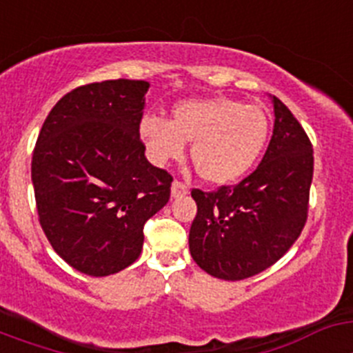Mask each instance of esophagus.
Segmentation results:
<instances>
[{
    "instance_id": "obj_1",
    "label": "esophagus",
    "mask_w": 353,
    "mask_h": 353,
    "mask_svg": "<svg viewBox=\"0 0 353 353\" xmlns=\"http://www.w3.org/2000/svg\"><path fill=\"white\" fill-rule=\"evenodd\" d=\"M187 192H189V185L180 182V180H174L173 185H171V196H173V198H179V196H185Z\"/></svg>"
}]
</instances>
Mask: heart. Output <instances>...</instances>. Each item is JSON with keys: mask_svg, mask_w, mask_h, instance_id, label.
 Returning a JSON list of instances; mask_svg holds the SVG:
<instances>
[{"mask_svg": "<svg viewBox=\"0 0 353 353\" xmlns=\"http://www.w3.org/2000/svg\"><path fill=\"white\" fill-rule=\"evenodd\" d=\"M150 159L157 164L180 161L192 143L196 171L212 183L235 182L258 161L269 138V117L256 104L230 97L179 102L173 120L145 114L139 123Z\"/></svg>", "mask_w": 353, "mask_h": 353, "instance_id": "1", "label": "heart"}]
</instances>
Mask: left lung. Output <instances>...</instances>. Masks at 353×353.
Here are the masks:
<instances>
[{
    "label": "left lung",
    "instance_id": "8db88e82",
    "mask_svg": "<svg viewBox=\"0 0 353 353\" xmlns=\"http://www.w3.org/2000/svg\"><path fill=\"white\" fill-rule=\"evenodd\" d=\"M274 132L260 166L235 185L192 189L198 212L189 249L207 274L226 281L269 269L299 239L310 210L313 145L277 97Z\"/></svg>",
    "mask_w": 353,
    "mask_h": 353
}]
</instances>
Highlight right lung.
<instances>
[{
    "instance_id": "1",
    "label": "right lung",
    "mask_w": 353,
    "mask_h": 353,
    "mask_svg": "<svg viewBox=\"0 0 353 353\" xmlns=\"http://www.w3.org/2000/svg\"><path fill=\"white\" fill-rule=\"evenodd\" d=\"M150 83H90L61 97L31 159L39 223L70 267L88 276L138 260L146 221L170 201L173 176L152 166L139 138Z\"/></svg>"
}]
</instances>
